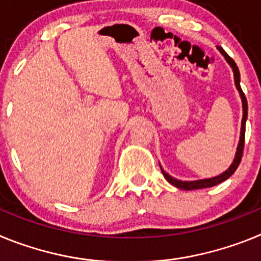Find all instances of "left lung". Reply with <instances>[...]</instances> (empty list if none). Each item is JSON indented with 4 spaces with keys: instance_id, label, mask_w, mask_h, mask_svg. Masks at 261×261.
<instances>
[{
    "instance_id": "obj_1",
    "label": "left lung",
    "mask_w": 261,
    "mask_h": 261,
    "mask_svg": "<svg viewBox=\"0 0 261 261\" xmlns=\"http://www.w3.org/2000/svg\"><path fill=\"white\" fill-rule=\"evenodd\" d=\"M218 50L221 52L225 60L227 61L230 66L232 69V73H234V82H235V87L237 90L239 91V95H241L242 99V108H243V117H242V126H241V137H239V142H238V147H237V153H235V158L232 161V163L230 165V167L223 171L222 174L217 175L214 177H208V179H200V180H179V179H175L172 177L171 175H168L167 172H165L162 170V174L163 176L166 177V180L168 181L170 184H172L174 187L176 188H180V190L184 191H192V190H201V188H209V187H214L217 184L222 183L225 181L226 179H229L232 174L235 172V170L238 168L239 163H241V159H242V154H243V147H244V133H246V121H247V115H248V106H247V99L244 96L243 91L241 89V74H239V69L237 66V64L234 62V60L225 52L221 47H217ZM161 166V165H159Z\"/></svg>"
}]
</instances>
